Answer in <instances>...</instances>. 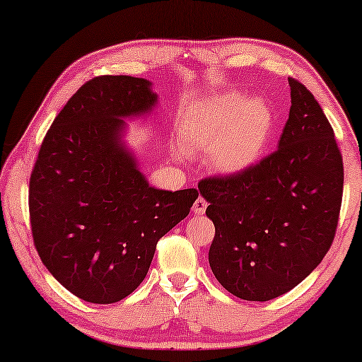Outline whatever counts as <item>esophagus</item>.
Segmentation results:
<instances>
[{
	"mask_svg": "<svg viewBox=\"0 0 362 362\" xmlns=\"http://www.w3.org/2000/svg\"><path fill=\"white\" fill-rule=\"evenodd\" d=\"M206 207H207V201L204 199V197H197L194 206H192V211H194L196 216H202L206 212Z\"/></svg>",
	"mask_w": 362,
	"mask_h": 362,
	"instance_id": "34e87169",
	"label": "esophagus"
}]
</instances>
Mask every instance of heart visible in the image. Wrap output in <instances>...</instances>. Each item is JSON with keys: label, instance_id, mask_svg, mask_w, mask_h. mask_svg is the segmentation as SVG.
<instances>
[{"label": "heart", "instance_id": "1", "mask_svg": "<svg viewBox=\"0 0 362 362\" xmlns=\"http://www.w3.org/2000/svg\"><path fill=\"white\" fill-rule=\"evenodd\" d=\"M272 127L274 112L265 98L224 92L191 105L181 123V133L186 146L212 150V166L232 175L259 160Z\"/></svg>", "mask_w": 362, "mask_h": 362}]
</instances>
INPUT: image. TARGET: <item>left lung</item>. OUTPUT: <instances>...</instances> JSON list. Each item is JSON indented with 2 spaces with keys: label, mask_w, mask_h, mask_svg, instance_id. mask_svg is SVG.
Wrapping results in <instances>:
<instances>
[{
  "label": "left lung",
  "mask_w": 362,
  "mask_h": 362,
  "mask_svg": "<svg viewBox=\"0 0 362 362\" xmlns=\"http://www.w3.org/2000/svg\"><path fill=\"white\" fill-rule=\"evenodd\" d=\"M291 107L279 148L240 173L209 176L199 192L216 235L209 265L232 295L269 301L328 254L343 201V156L308 88L288 78Z\"/></svg>",
  "instance_id": "1"
}]
</instances>
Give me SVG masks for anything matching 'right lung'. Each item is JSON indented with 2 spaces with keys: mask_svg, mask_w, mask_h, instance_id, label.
Wrapping results in <instances>:
<instances>
[{
  "mask_svg": "<svg viewBox=\"0 0 362 362\" xmlns=\"http://www.w3.org/2000/svg\"><path fill=\"white\" fill-rule=\"evenodd\" d=\"M150 86L130 76L83 83L54 118L29 180L34 247L54 279L90 303L136 290L158 240L199 196L151 187L122 146V118L156 103Z\"/></svg>",
  "mask_w": 362,
  "mask_h": 362,
  "instance_id": "1",
  "label": "right lung"
}]
</instances>
